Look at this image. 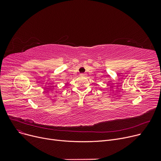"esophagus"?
<instances>
[{"label":"esophagus","mask_w":161,"mask_h":161,"mask_svg":"<svg viewBox=\"0 0 161 161\" xmlns=\"http://www.w3.org/2000/svg\"><path fill=\"white\" fill-rule=\"evenodd\" d=\"M86 75V74H84V73H83V74H80V75H82V76H85Z\"/></svg>","instance_id":"obj_1"}]
</instances>
